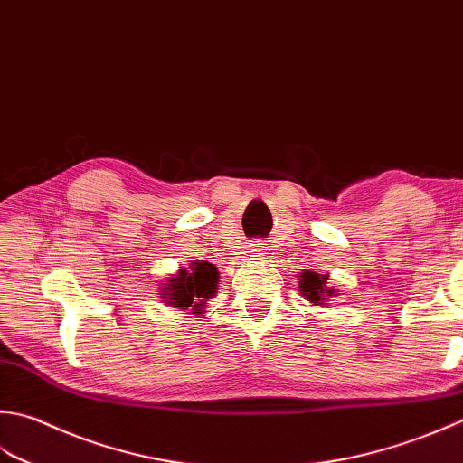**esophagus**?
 I'll return each mask as SVG.
<instances>
[{
    "label": "esophagus",
    "mask_w": 463,
    "mask_h": 463,
    "mask_svg": "<svg viewBox=\"0 0 463 463\" xmlns=\"http://www.w3.org/2000/svg\"><path fill=\"white\" fill-rule=\"evenodd\" d=\"M267 255V244L262 241H252L249 242V257L252 259H265Z\"/></svg>",
    "instance_id": "1"
}]
</instances>
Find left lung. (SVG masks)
Instances as JSON below:
<instances>
[{
  "label": "left lung",
  "instance_id": "8db88e82",
  "mask_svg": "<svg viewBox=\"0 0 463 463\" xmlns=\"http://www.w3.org/2000/svg\"><path fill=\"white\" fill-rule=\"evenodd\" d=\"M327 279L329 275H317L313 270H305V273H301V279H298V288H301V293L311 303L327 305L329 298L337 295L335 288L327 287Z\"/></svg>",
  "mask_w": 463,
  "mask_h": 463
}]
</instances>
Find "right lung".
I'll return each instance as SVG.
<instances>
[{"label":"right lung","mask_w":463,"mask_h":463,"mask_svg":"<svg viewBox=\"0 0 463 463\" xmlns=\"http://www.w3.org/2000/svg\"><path fill=\"white\" fill-rule=\"evenodd\" d=\"M162 285H165L160 287V297L165 298L162 303L180 307V309H190L194 315H201L208 298L216 295L219 270L206 260L190 262L188 269L183 267Z\"/></svg>","instance_id":"obj_1"}]
</instances>
